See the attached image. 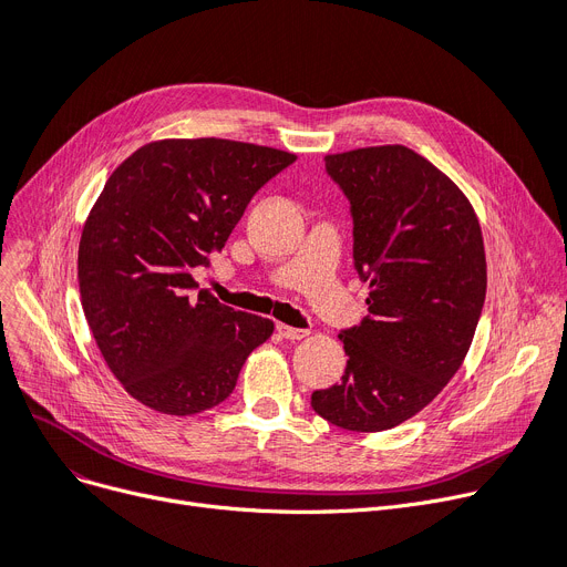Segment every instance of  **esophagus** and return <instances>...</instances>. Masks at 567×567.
Wrapping results in <instances>:
<instances>
[{
	"label": "esophagus",
	"instance_id": "34e87169",
	"mask_svg": "<svg viewBox=\"0 0 567 567\" xmlns=\"http://www.w3.org/2000/svg\"><path fill=\"white\" fill-rule=\"evenodd\" d=\"M276 329H278V333H280L285 340H303L306 336H310L308 329H293V327H289V324H278Z\"/></svg>",
	"mask_w": 567,
	"mask_h": 567
}]
</instances>
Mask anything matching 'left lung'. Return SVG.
I'll list each match as a JSON object with an SVG mask.
<instances>
[{
    "mask_svg": "<svg viewBox=\"0 0 567 567\" xmlns=\"http://www.w3.org/2000/svg\"><path fill=\"white\" fill-rule=\"evenodd\" d=\"M324 162L352 204L368 315L338 333L344 375L310 405L344 431H389L422 412L471 350L486 297L482 227L458 185L405 145Z\"/></svg>",
    "mask_w": 567,
    "mask_h": 567,
    "instance_id": "left-lung-1",
    "label": "left lung"
}]
</instances>
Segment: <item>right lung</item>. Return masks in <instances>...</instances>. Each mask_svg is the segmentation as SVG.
<instances>
[{"instance_id":"1","label":"right lung","mask_w":567,"mask_h":567,"mask_svg":"<svg viewBox=\"0 0 567 567\" xmlns=\"http://www.w3.org/2000/svg\"><path fill=\"white\" fill-rule=\"evenodd\" d=\"M297 155L229 138L141 145L106 181L79 245L87 327L132 399L187 416L223 403L276 324L196 291L255 192Z\"/></svg>"}]
</instances>
